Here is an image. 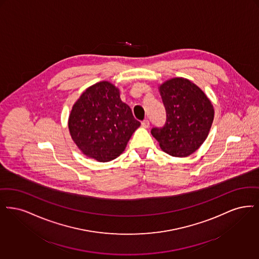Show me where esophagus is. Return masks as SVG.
I'll list each match as a JSON object with an SVG mask.
<instances>
[{"instance_id":"obj_1","label":"esophagus","mask_w":259,"mask_h":259,"mask_svg":"<svg viewBox=\"0 0 259 259\" xmlns=\"http://www.w3.org/2000/svg\"><path fill=\"white\" fill-rule=\"evenodd\" d=\"M141 125H142V127H144V128L149 127V125H150V122H149V120H143V121L141 122Z\"/></svg>"}]
</instances>
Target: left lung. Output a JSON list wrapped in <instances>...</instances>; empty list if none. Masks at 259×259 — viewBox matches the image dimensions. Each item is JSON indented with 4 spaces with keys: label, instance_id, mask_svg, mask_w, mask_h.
Masks as SVG:
<instances>
[{
    "label": "left lung",
    "instance_id": "8db88e82",
    "mask_svg": "<svg viewBox=\"0 0 259 259\" xmlns=\"http://www.w3.org/2000/svg\"><path fill=\"white\" fill-rule=\"evenodd\" d=\"M166 111L165 124L151 134L173 157H188L201 146L214 120V108L203 91L185 78H173L159 87Z\"/></svg>",
    "mask_w": 259,
    "mask_h": 259
}]
</instances>
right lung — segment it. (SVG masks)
<instances>
[{
  "mask_svg": "<svg viewBox=\"0 0 259 259\" xmlns=\"http://www.w3.org/2000/svg\"><path fill=\"white\" fill-rule=\"evenodd\" d=\"M140 125L119 90L107 81L89 87L72 107L68 128L74 143L90 158L106 162L119 157Z\"/></svg>",
  "mask_w": 259,
  "mask_h": 259,
  "instance_id": "right-lung-1",
  "label": "right lung"
}]
</instances>
